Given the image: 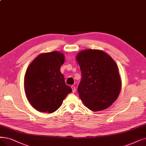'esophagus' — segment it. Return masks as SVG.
<instances>
[{"mask_svg": "<svg viewBox=\"0 0 146 146\" xmlns=\"http://www.w3.org/2000/svg\"><path fill=\"white\" fill-rule=\"evenodd\" d=\"M71 88H72V92H73V93L75 92V91H76V89H75V87L74 85L71 86Z\"/></svg>", "mask_w": 146, "mask_h": 146, "instance_id": "34e87169", "label": "esophagus"}]
</instances>
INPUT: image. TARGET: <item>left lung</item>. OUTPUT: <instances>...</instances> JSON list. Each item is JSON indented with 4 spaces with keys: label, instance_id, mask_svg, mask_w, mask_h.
Masks as SVG:
<instances>
[{
    "label": "left lung",
    "instance_id": "obj_1",
    "mask_svg": "<svg viewBox=\"0 0 146 146\" xmlns=\"http://www.w3.org/2000/svg\"><path fill=\"white\" fill-rule=\"evenodd\" d=\"M76 60L81 72L78 92L84 106L93 111L111 106L121 87L114 60L102 50L92 49L79 52Z\"/></svg>",
    "mask_w": 146,
    "mask_h": 146
}]
</instances>
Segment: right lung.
Segmentation results:
<instances>
[{"label":"right lung","mask_w":146,"mask_h":146,"mask_svg":"<svg viewBox=\"0 0 146 146\" xmlns=\"http://www.w3.org/2000/svg\"><path fill=\"white\" fill-rule=\"evenodd\" d=\"M65 56L59 51L39 54L27 68L25 89L31 106L40 112L52 113L59 108L72 89L61 73Z\"/></svg>","instance_id":"right-lung-1"}]
</instances>
